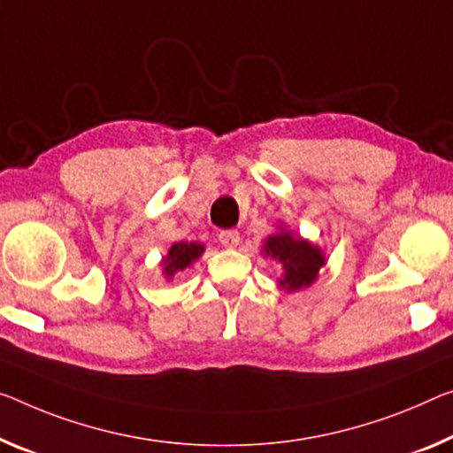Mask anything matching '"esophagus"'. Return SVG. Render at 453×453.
Wrapping results in <instances>:
<instances>
[{"label": "esophagus", "mask_w": 453, "mask_h": 453, "mask_svg": "<svg viewBox=\"0 0 453 453\" xmlns=\"http://www.w3.org/2000/svg\"><path fill=\"white\" fill-rule=\"evenodd\" d=\"M219 241H220V245H222V247L233 249V247L239 245L241 234H239V231H234V228H228V231H220V234H219Z\"/></svg>", "instance_id": "1"}]
</instances>
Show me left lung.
<instances>
[{"mask_svg":"<svg viewBox=\"0 0 453 453\" xmlns=\"http://www.w3.org/2000/svg\"><path fill=\"white\" fill-rule=\"evenodd\" d=\"M265 253L273 257L283 265L285 277L281 285L288 291L302 289L311 281H316L319 267L324 265V257L319 249L302 241L294 239L291 233H277L269 236L265 242Z\"/></svg>","mask_w":453,"mask_h":453,"instance_id":"1","label":"left lung"}]
</instances>
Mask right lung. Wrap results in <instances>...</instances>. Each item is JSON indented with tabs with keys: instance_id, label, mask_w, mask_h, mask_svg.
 Returning a JSON list of instances; mask_svg holds the SVG:
<instances>
[{
	"instance_id": "1",
	"label": "right lung",
	"mask_w": 453,
	"mask_h": 453,
	"mask_svg": "<svg viewBox=\"0 0 453 453\" xmlns=\"http://www.w3.org/2000/svg\"><path fill=\"white\" fill-rule=\"evenodd\" d=\"M204 247L198 245V242H176L172 245L168 257L164 259V273L165 277H173L178 271H184L192 261H196L200 255H203Z\"/></svg>"
}]
</instances>
